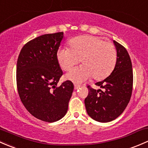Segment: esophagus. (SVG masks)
Wrapping results in <instances>:
<instances>
[{
    "label": "esophagus",
    "mask_w": 148,
    "mask_h": 148,
    "mask_svg": "<svg viewBox=\"0 0 148 148\" xmlns=\"http://www.w3.org/2000/svg\"><path fill=\"white\" fill-rule=\"evenodd\" d=\"M80 85H77V84H75L74 85V88H75V90H77V89H78L79 88H80Z\"/></svg>",
    "instance_id": "esophagus-1"
}]
</instances>
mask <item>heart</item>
Wrapping results in <instances>:
<instances>
[{
    "label": "heart",
    "instance_id": "heart-1",
    "mask_svg": "<svg viewBox=\"0 0 148 148\" xmlns=\"http://www.w3.org/2000/svg\"><path fill=\"white\" fill-rule=\"evenodd\" d=\"M60 68L70 71L79 62L82 65L66 75L65 78L81 83L92 76L99 80L107 77L117 61V50L110 42L95 36H81L69 41V49L62 48L57 53Z\"/></svg>",
    "mask_w": 148,
    "mask_h": 148
}]
</instances>
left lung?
Segmentation results:
<instances>
[{"mask_svg": "<svg viewBox=\"0 0 148 148\" xmlns=\"http://www.w3.org/2000/svg\"><path fill=\"white\" fill-rule=\"evenodd\" d=\"M117 50V61L111 74L95 83L102 88L95 90L88 85V95L85 105L88 115L96 121L108 123L123 112L130 100L133 85L132 62L127 50L113 41Z\"/></svg>", "mask_w": 148, "mask_h": 148, "instance_id": "1", "label": "left lung"}]
</instances>
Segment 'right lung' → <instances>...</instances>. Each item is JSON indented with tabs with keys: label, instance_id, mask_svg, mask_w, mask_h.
<instances>
[{
	"label": "right lung",
	"instance_id": "1",
	"mask_svg": "<svg viewBox=\"0 0 148 148\" xmlns=\"http://www.w3.org/2000/svg\"><path fill=\"white\" fill-rule=\"evenodd\" d=\"M63 33L45 34L25 44L20 52L16 83L21 102L33 116L53 123L67 113L74 89L71 80L58 83L63 72L57 53Z\"/></svg>",
	"mask_w": 148,
	"mask_h": 148
}]
</instances>
